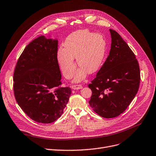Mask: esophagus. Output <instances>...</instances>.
<instances>
[{
    "mask_svg": "<svg viewBox=\"0 0 156 156\" xmlns=\"http://www.w3.org/2000/svg\"><path fill=\"white\" fill-rule=\"evenodd\" d=\"M72 89L74 90H77V89H82L83 87L82 85L80 84H76V85H72Z\"/></svg>",
    "mask_w": 156,
    "mask_h": 156,
    "instance_id": "esophagus-1",
    "label": "esophagus"
}]
</instances>
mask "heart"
<instances>
[{
	"mask_svg": "<svg viewBox=\"0 0 156 156\" xmlns=\"http://www.w3.org/2000/svg\"><path fill=\"white\" fill-rule=\"evenodd\" d=\"M106 40L101 34H94L88 30L74 32L67 37L64 48L58 49L57 54L58 63L64 75L71 78L74 74L76 64L80 68L75 74V81L83 80L87 73L97 71L102 64L106 51Z\"/></svg>",
	"mask_w": 156,
	"mask_h": 156,
	"instance_id": "heart-1",
	"label": "heart"
}]
</instances>
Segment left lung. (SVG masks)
Returning a JSON list of instances; mask_svg holds the SVG:
<instances>
[{
    "mask_svg": "<svg viewBox=\"0 0 156 156\" xmlns=\"http://www.w3.org/2000/svg\"><path fill=\"white\" fill-rule=\"evenodd\" d=\"M109 55L88 87L92 90L89 105L101 117L111 119L122 113L138 92L140 66L134 53L121 36L110 29Z\"/></svg>",
    "mask_w": 156,
    "mask_h": 156,
    "instance_id": "left-lung-1",
    "label": "left lung"
}]
</instances>
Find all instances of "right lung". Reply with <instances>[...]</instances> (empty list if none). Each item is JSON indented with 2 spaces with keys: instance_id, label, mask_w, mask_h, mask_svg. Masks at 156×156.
Masks as SVG:
<instances>
[{
  "instance_id": "1",
  "label": "right lung",
  "mask_w": 156,
  "mask_h": 156,
  "mask_svg": "<svg viewBox=\"0 0 156 156\" xmlns=\"http://www.w3.org/2000/svg\"><path fill=\"white\" fill-rule=\"evenodd\" d=\"M57 51L58 41L41 36L25 47L15 68L16 102L27 115L39 123L57 120L71 94L70 87L61 86Z\"/></svg>"
}]
</instances>
